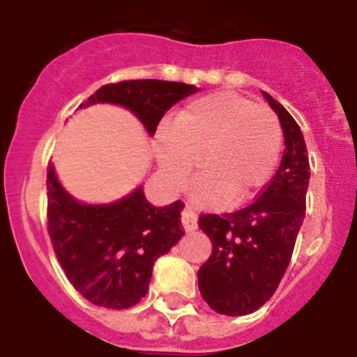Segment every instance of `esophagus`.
<instances>
[{
	"label": "esophagus",
	"instance_id": "34e87169",
	"mask_svg": "<svg viewBox=\"0 0 357 357\" xmlns=\"http://www.w3.org/2000/svg\"><path fill=\"white\" fill-rule=\"evenodd\" d=\"M182 225H184V229L188 230V232H193V230L198 229L197 213L189 209V207H185V209L182 211Z\"/></svg>",
	"mask_w": 357,
	"mask_h": 357
}]
</instances>
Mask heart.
Here are the masks:
<instances>
[{
	"label": "heart",
	"mask_w": 357,
	"mask_h": 357,
	"mask_svg": "<svg viewBox=\"0 0 357 357\" xmlns=\"http://www.w3.org/2000/svg\"><path fill=\"white\" fill-rule=\"evenodd\" d=\"M279 119L272 110L230 91L202 96L157 132L155 155L169 188L188 182L197 164L204 175L193 189L202 207L254 197L272 178L280 153ZM201 162H197V157Z\"/></svg>",
	"instance_id": "obj_1"
}]
</instances>
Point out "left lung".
<instances>
[{
    "label": "left lung",
    "instance_id": "obj_1",
    "mask_svg": "<svg viewBox=\"0 0 357 357\" xmlns=\"http://www.w3.org/2000/svg\"><path fill=\"white\" fill-rule=\"evenodd\" d=\"M279 116L284 153L261 197L236 213L202 214L200 227L213 243V254L198 270V288L216 313L243 317L275 293L295 248L305 216L309 159L304 135L293 116L263 91Z\"/></svg>",
    "mask_w": 357,
    "mask_h": 357
}]
</instances>
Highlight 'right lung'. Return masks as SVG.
Wrapping results in <instances>:
<instances>
[{"label":"right lung","instance_id":"add662e5","mask_svg":"<svg viewBox=\"0 0 357 357\" xmlns=\"http://www.w3.org/2000/svg\"><path fill=\"white\" fill-rule=\"evenodd\" d=\"M195 85L166 80H127L103 85L82 107L110 103L130 110L148 135L164 112L198 93ZM48 232L66 277L84 298L102 307L127 309L141 302L153 263L184 236L181 200L155 207L143 185L109 204H85L69 195L48 166Z\"/></svg>","mask_w":357,"mask_h":357}]
</instances>
